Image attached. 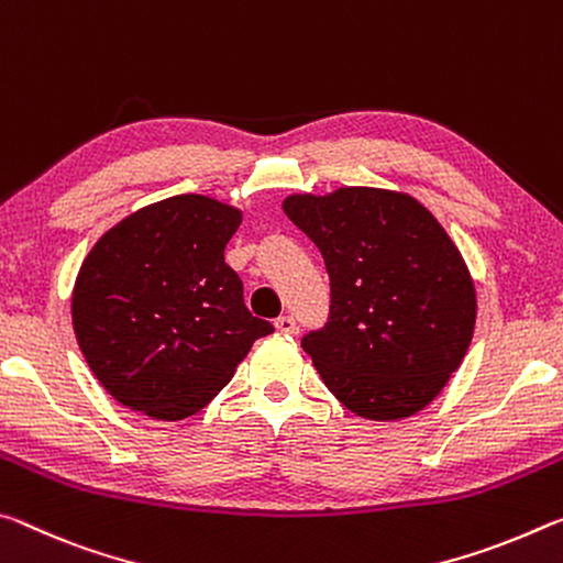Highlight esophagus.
<instances>
[{
  "mask_svg": "<svg viewBox=\"0 0 563 563\" xmlns=\"http://www.w3.org/2000/svg\"><path fill=\"white\" fill-rule=\"evenodd\" d=\"M276 329L282 331V334H291L294 329H297V321H294V317H289V314H284V317H279L276 319Z\"/></svg>",
  "mask_w": 563,
  "mask_h": 563,
  "instance_id": "esophagus-1",
  "label": "esophagus"
}]
</instances>
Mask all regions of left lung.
Masks as SVG:
<instances>
[{
  "label": "left lung",
  "mask_w": 563,
  "mask_h": 563,
  "mask_svg": "<svg viewBox=\"0 0 563 563\" xmlns=\"http://www.w3.org/2000/svg\"><path fill=\"white\" fill-rule=\"evenodd\" d=\"M284 211L329 272L327 324L301 339L329 391L374 421L427 407L476 321L474 282L444 227L409 195L368 187L294 195Z\"/></svg>",
  "instance_id": "left-lung-1"
}]
</instances>
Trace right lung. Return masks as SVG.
Listing matches in <instances>:
<instances>
[{"label": "right lung", "mask_w": 563, "mask_h": 563, "mask_svg": "<svg viewBox=\"0 0 563 563\" xmlns=\"http://www.w3.org/2000/svg\"><path fill=\"white\" fill-rule=\"evenodd\" d=\"M242 211L179 195L134 211L99 239L71 294V324L99 384L124 407L177 421L232 379L266 319L224 262Z\"/></svg>", "instance_id": "right-lung-1"}]
</instances>
